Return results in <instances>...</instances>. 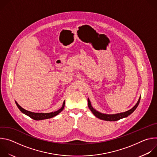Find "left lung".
I'll return each instance as SVG.
<instances>
[{"label":"left lung","instance_id":"8db88e82","mask_svg":"<svg viewBox=\"0 0 157 157\" xmlns=\"http://www.w3.org/2000/svg\"><path fill=\"white\" fill-rule=\"evenodd\" d=\"M140 96L137 102V104L134 105L131 109L124 112V113H118V114H103L100 113V112L96 110V109H94L91 103L90 102V100L88 98L87 99V102H88V107L89 108V109L91 110V111L93 113V114L98 118L103 120V121H119L121 119L127 117V116H128L129 115H130L136 109V108L137 107L139 102H140Z\"/></svg>","mask_w":157,"mask_h":157}]
</instances>
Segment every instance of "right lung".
<instances>
[{
  "instance_id": "add662e5",
  "label": "right lung",
  "mask_w": 157,
  "mask_h": 157,
  "mask_svg": "<svg viewBox=\"0 0 157 157\" xmlns=\"http://www.w3.org/2000/svg\"><path fill=\"white\" fill-rule=\"evenodd\" d=\"M15 104L17 105V106L18 107V108L19 109V110L22 113H24V114L28 116L29 117H30V118L36 120V121H40V120H43V119H50L52 118L57 115H58L63 110L64 107V104H65V101L63 102V105L62 107L58 110L55 111V112H52V113H33V112H30L29 110H27L25 109H24V108H22L16 101H15Z\"/></svg>"
}]
</instances>
